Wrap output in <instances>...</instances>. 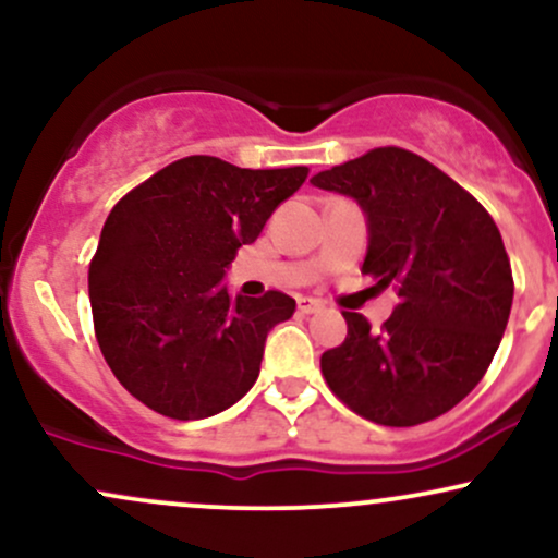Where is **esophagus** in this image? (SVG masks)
<instances>
[{
  "label": "esophagus",
  "mask_w": 558,
  "mask_h": 558,
  "mask_svg": "<svg viewBox=\"0 0 558 558\" xmlns=\"http://www.w3.org/2000/svg\"><path fill=\"white\" fill-rule=\"evenodd\" d=\"M323 310H325L323 301L310 299V296H301L299 299V312H301V315H315V312H323Z\"/></svg>",
  "instance_id": "34e87169"
}]
</instances>
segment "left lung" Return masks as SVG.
<instances>
[{
  "label": "left lung",
  "instance_id": "1",
  "mask_svg": "<svg viewBox=\"0 0 558 558\" xmlns=\"http://www.w3.org/2000/svg\"><path fill=\"white\" fill-rule=\"evenodd\" d=\"M312 183L360 202L369 228L362 272L399 291L380 330L343 312L345 341L319 360L325 383L377 425L440 417L483 380L509 323L514 278L496 222L444 170L399 146Z\"/></svg>",
  "mask_w": 558,
  "mask_h": 558
}]
</instances>
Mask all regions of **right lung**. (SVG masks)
Here are the masks:
<instances>
[{
    "label": "right lung",
    "instance_id": "add662e5",
    "mask_svg": "<svg viewBox=\"0 0 558 558\" xmlns=\"http://www.w3.org/2000/svg\"><path fill=\"white\" fill-rule=\"evenodd\" d=\"M310 168L248 170L194 155L120 198L88 265L94 332L128 393L170 420L233 407L259 375L267 332L296 310L283 291L220 286Z\"/></svg>",
    "mask_w": 558,
    "mask_h": 558
}]
</instances>
